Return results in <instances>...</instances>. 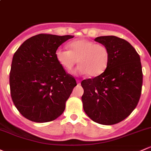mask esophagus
Instances as JSON below:
<instances>
[{
    "mask_svg": "<svg viewBox=\"0 0 151 151\" xmlns=\"http://www.w3.org/2000/svg\"><path fill=\"white\" fill-rule=\"evenodd\" d=\"M80 82H81L80 80H77V84H78V85H80Z\"/></svg>",
    "mask_w": 151,
    "mask_h": 151,
    "instance_id": "obj_1",
    "label": "esophagus"
}]
</instances>
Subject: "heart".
Wrapping results in <instances>:
<instances>
[{
    "label": "heart",
    "instance_id": "1",
    "mask_svg": "<svg viewBox=\"0 0 151 151\" xmlns=\"http://www.w3.org/2000/svg\"><path fill=\"white\" fill-rule=\"evenodd\" d=\"M69 50L59 47L55 51L57 61L66 70H71L80 63L73 73L75 75L88 74L97 77L106 70L109 61V50L102 44L87 39L76 40L69 42Z\"/></svg>",
    "mask_w": 151,
    "mask_h": 151
}]
</instances>
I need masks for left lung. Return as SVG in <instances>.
<instances>
[{"instance_id":"left-lung-1","label":"left lung","mask_w":151,"mask_h":151,"mask_svg":"<svg viewBox=\"0 0 151 151\" xmlns=\"http://www.w3.org/2000/svg\"><path fill=\"white\" fill-rule=\"evenodd\" d=\"M95 41L107 47L110 58L102 74L81 82L83 109L93 122L115 124L129 116L139 102L142 85L140 58L122 38L101 36Z\"/></svg>"}]
</instances>
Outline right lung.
Wrapping results in <instances>:
<instances>
[{"instance_id": "add662e5", "label": "right lung", "mask_w": 151, "mask_h": 151, "mask_svg": "<svg viewBox=\"0 0 151 151\" xmlns=\"http://www.w3.org/2000/svg\"><path fill=\"white\" fill-rule=\"evenodd\" d=\"M73 37L39 34L25 40L14 53L11 96L17 110L30 121L51 122L64 111L77 82L57 61L55 51Z\"/></svg>"}]
</instances>
